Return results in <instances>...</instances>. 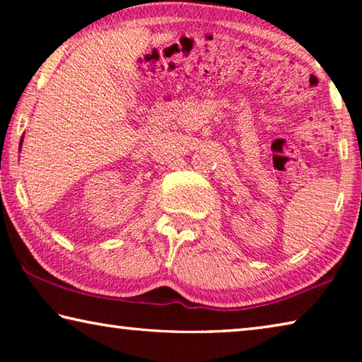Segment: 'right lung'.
Returning <instances> with one entry per match:
<instances>
[{"mask_svg":"<svg viewBox=\"0 0 362 362\" xmlns=\"http://www.w3.org/2000/svg\"><path fill=\"white\" fill-rule=\"evenodd\" d=\"M21 144H22V142H21Z\"/></svg>","mask_w":362,"mask_h":362,"instance_id":"right-lung-1","label":"right lung"}]
</instances>
